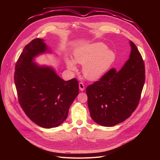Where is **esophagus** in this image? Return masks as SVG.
Listing matches in <instances>:
<instances>
[{
    "label": "esophagus",
    "mask_w": 160,
    "mask_h": 160,
    "mask_svg": "<svg viewBox=\"0 0 160 160\" xmlns=\"http://www.w3.org/2000/svg\"><path fill=\"white\" fill-rule=\"evenodd\" d=\"M78 85H79V88H80V90L81 91H83L84 89H85V86H84L83 83H82V82H80V83H79Z\"/></svg>",
    "instance_id": "34e87169"
}]
</instances>
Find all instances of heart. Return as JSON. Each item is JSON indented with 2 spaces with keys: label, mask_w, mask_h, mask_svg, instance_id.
<instances>
[{
  "label": "heart",
  "mask_w": 160,
  "mask_h": 160,
  "mask_svg": "<svg viewBox=\"0 0 160 160\" xmlns=\"http://www.w3.org/2000/svg\"><path fill=\"white\" fill-rule=\"evenodd\" d=\"M74 59L65 58V63L71 71H76L77 63L83 65L82 72L89 80H96L101 78L112 65L116 54L108 49L106 45L95 42L80 48L75 51Z\"/></svg>",
  "instance_id": "obj_1"
}]
</instances>
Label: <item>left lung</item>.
I'll list each match as a JSON object with an SVG mask.
<instances>
[{
  "label": "left lung",
  "instance_id": "left-lung-1",
  "mask_svg": "<svg viewBox=\"0 0 160 160\" xmlns=\"http://www.w3.org/2000/svg\"><path fill=\"white\" fill-rule=\"evenodd\" d=\"M129 43L130 54L122 69L112 68L86 88L90 117L101 126L123 122L138 106L145 82L144 63L134 43Z\"/></svg>",
  "mask_w": 160,
  "mask_h": 160
}]
</instances>
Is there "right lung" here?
Listing matches in <instances>:
<instances>
[{
    "mask_svg": "<svg viewBox=\"0 0 160 160\" xmlns=\"http://www.w3.org/2000/svg\"><path fill=\"white\" fill-rule=\"evenodd\" d=\"M51 52L43 39L33 40L21 52L14 72L21 107L32 122L45 128L64 122L79 93L76 78L64 81L52 67L35 62L38 56Z\"/></svg>",
    "mask_w": 160,
    "mask_h": 160,
    "instance_id": "1",
    "label": "right lung"
}]
</instances>
